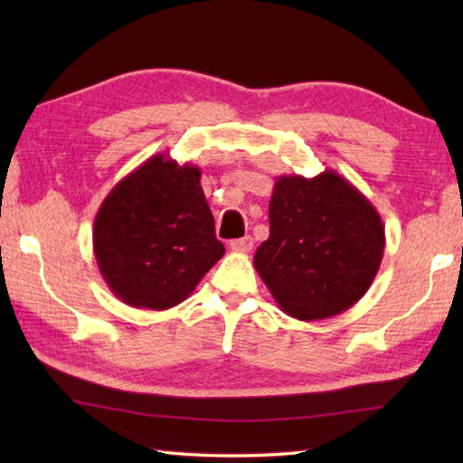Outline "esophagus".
Here are the masks:
<instances>
[{"label": "esophagus", "mask_w": 463, "mask_h": 463, "mask_svg": "<svg viewBox=\"0 0 463 463\" xmlns=\"http://www.w3.org/2000/svg\"><path fill=\"white\" fill-rule=\"evenodd\" d=\"M252 237H242V239H237V241H232L231 242V249L234 250V252H249L250 249H252Z\"/></svg>", "instance_id": "esophagus-1"}]
</instances>
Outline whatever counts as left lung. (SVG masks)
I'll use <instances>...</instances> for the list:
<instances>
[{
    "mask_svg": "<svg viewBox=\"0 0 463 463\" xmlns=\"http://www.w3.org/2000/svg\"><path fill=\"white\" fill-rule=\"evenodd\" d=\"M269 219L270 234L254 254V269L282 312L330 318L368 292L386 234L373 204L336 171L279 176Z\"/></svg>",
    "mask_w": 463,
    "mask_h": 463,
    "instance_id": "left-lung-1",
    "label": "left lung"
}]
</instances>
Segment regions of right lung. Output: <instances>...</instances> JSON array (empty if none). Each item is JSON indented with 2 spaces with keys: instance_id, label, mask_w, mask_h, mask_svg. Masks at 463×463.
Listing matches in <instances>:
<instances>
[{
  "instance_id": "add662e5",
  "label": "right lung",
  "mask_w": 463,
  "mask_h": 463,
  "mask_svg": "<svg viewBox=\"0 0 463 463\" xmlns=\"http://www.w3.org/2000/svg\"><path fill=\"white\" fill-rule=\"evenodd\" d=\"M107 287L133 308L166 310L191 297L224 254L201 169L155 155L117 183L93 222Z\"/></svg>"
}]
</instances>
